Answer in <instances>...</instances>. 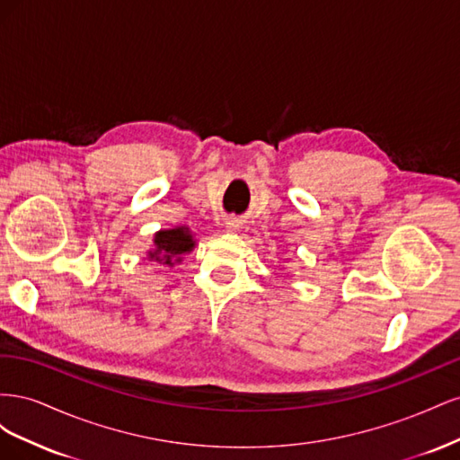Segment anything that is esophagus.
<instances>
[{
    "mask_svg": "<svg viewBox=\"0 0 460 460\" xmlns=\"http://www.w3.org/2000/svg\"><path fill=\"white\" fill-rule=\"evenodd\" d=\"M226 228L228 230H238L240 228V220L235 218V217H228L226 218Z\"/></svg>",
    "mask_w": 460,
    "mask_h": 460,
    "instance_id": "1",
    "label": "esophagus"
}]
</instances>
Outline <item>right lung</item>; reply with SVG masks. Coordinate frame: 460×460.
<instances>
[{
  "label": "right lung",
  "instance_id": "obj_1",
  "mask_svg": "<svg viewBox=\"0 0 460 460\" xmlns=\"http://www.w3.org/2000/svg\"><path fill=\"white\" fill-rule=\"evenodd\" d=\"M191 234L188 228H172V230H161L155 234V252H151L149 257L159 264H174L180 261L178 257L184 255L193 247Z\"/></svg>",
  "mask_w": 460,
  "mask_h": 460
}]
</instances>
